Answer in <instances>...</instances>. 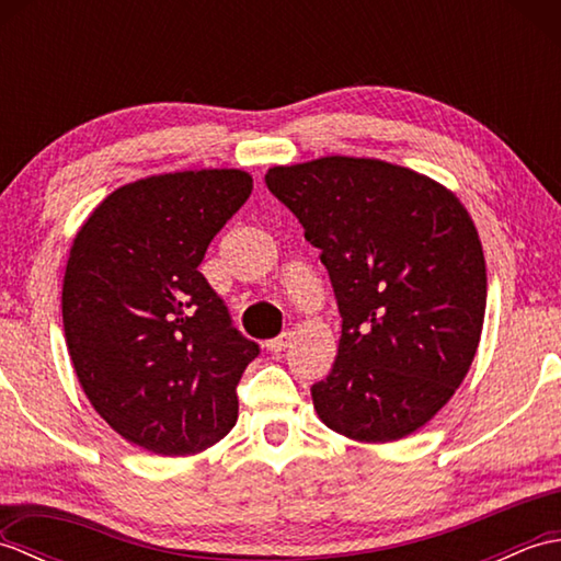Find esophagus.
Listing matches in <instances>:
<instances>
[{
    "mask_svg": "<svg viewBox=\"0 0 561 561\" xmlns=\"http://www.w3.org/2000/svg\"><path fill=\"white\" fill-rule=\"evenodd\" d=\"M291 337H294V332H282L279 337L265 342V347H267V352H284L291 344Z\"/></svg>",
    "mask_w": 561,
    "mask_h": 561,
    "instance_id": "esophagus-1",
    "label": "esophagus"
}]
</instances>
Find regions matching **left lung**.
<instances>
[{
  "instance_id": "8db88e82",
  "label": "left lung",
  "mask_w": 561,
  "mask_h": 561,
  "mask_svg": "<svg viewBox=\"0 0 561 561\" xmlns=\"http://www.w3.org/2000/svg\"><path fill=\"white\" fill-rule=\"evenodd\" d=\"M265 183L320 248L342 335L311 388L325 426L362 444L414 434L478 352L486 267L474 221L448 187L380 159L274 165Z\"/></svg>"
}]
</instances>
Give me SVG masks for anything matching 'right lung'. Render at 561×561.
I'll use <instances>...</instances> for the list:
<instances>
[{
	"label": "right lung",
	"mask_w": 561,
	"mask_h": 561,
	"mask_svg": "<svg viewBox=\"0 0 561 561\" xmlns=\"http://www.w3.org/2000/svg\"><path fill=\"white\" fill-rule=\"evenodd\" d=\"M250 190L238 169L141 178L105 197L71 241L69 359L93 410L157 456H195L238 420L236 386L260 347L231 328L197 267Z\"/></svg>",
	"instance_id": "add662e5"
}]
</instances>
